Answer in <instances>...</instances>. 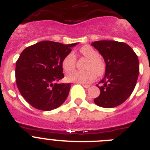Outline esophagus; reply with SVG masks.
<instances>
[{"mask_svg":"<svg viewBox=\"0 0 150 150\" xmlns=\"http://www.w3.org/2000/svg\"><path fill=\"white\" fill-rule=\"evenodd\" d=\"M80 84H81L82 86H83L84 87V88H89V87H90V86H89V85L83 84V83H80Z\"/></svg>","mask_w":150,"mask_h":150,"instance_id":"34e87169","label":"esophagus"}]
</instances>
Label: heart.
Segmentation results:
<instances>
[{"mask_svg":"<svg viewBox=\"0 0 150 150\" xmlns=\"http://www.w3.org/2000/svg\"><path fill=\"white\" fill-rule=\"evenodd\" d=\"M79 52L83 57L88 59L86 66V71H74L69 73L66 79L69 82L78 83H91L96 78L97 74L100 76L105 71V64L100 58V54L97 50L88 45L82 46ZM76 64V56L73 52H70L64 56L62 62V68L66 72L74 70Z\"/></svg>","mask_w":150,"mask_h":150,"instance_id":"b5f03b06","label":"heart"}]
</instances>
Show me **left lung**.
<instances>
[{"label":"left lung","mask_w":150,"mask_h":150,"mask_svg":"<svg viewBox=\"0 0 150 150\" xmlns=\"http://www.w3.org/2000/svg\"><path fill=\"white\" fill-rule=\"evenodd\" d=\"M104 58L105 75L98 86L99 96L95 104L104 108H112L122 104L132 95L139 74L137 55L128 44L115 40H99L91 43Z\"/></svg>","instance_id":"1"}]
</instances>
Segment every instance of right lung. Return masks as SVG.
Returning <instances> with one entry per match:
<instances>
[{
	"label": "right lung",
	"mask_w": 150,
	"mask_h": 150,
	"mask_svg": "<svg viewBox=\"0 0 150 150\" xmlns=\"http://www.w3.org/2000/svg\"><path fill=\"white\" fill-rule=\"evenodd\" d=\"M78 44L41 41L22 51L16 64V85L21 95L34 108L49 111L65 101L71 83H56L64 77L62 62Z\"/></svg>",
	"instance_id": "right-lung-1"
}]
</instances>
